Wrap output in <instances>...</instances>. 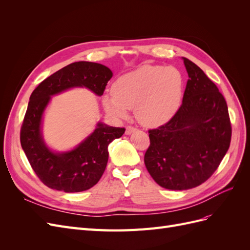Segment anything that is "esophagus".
<instances>
[{"label": "esophagus", "mask_w": 250, "mask_h": 250, "mask_svg": "<svg viewBox=\"0 0 250 250\" xmlns=\"http://www.w3.org/2000/svg\"><path fill=\"white\" fill-rule=\"evenodd\" d=\"M135 130H137V128H134V127H132V126H127V127H126V130H125V133H126L127 135H129V134L133 133Z\"/></svg>", "instance_id": "1"}]
</instances>
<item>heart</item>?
Here are the masks:
<instances>
[{
	"label": "heart",
	"instance_id": "b5f03b06",
	"mask_svg": "<svg viewBox=\"0 0 250 250\" xmlns=\"http://www.w3.org/2000/svg\"><path fill=\"white\" fill-rule=\"evenodd\" d=\"M184 85L183 74L175 67L143 64L113 82L112 92L103 95L102 104L115 119L127 118L134 107L141 124L158 127L179 109Z\"/></svg>",
	"mask_w": 250,
	"mask_h": 250
}]
</instances>
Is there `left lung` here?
Wrapping results in <instances>:
<instances>
[{
    "mask_svg": "<svg viewBox=\"0 0 250 250\" xmlns=\"http://www.w3.org/2000/svg\"><path fill=\"white\" fill-rule=\"evenodd\" d=\"M188 82L183 103L168 123L149 130L144 162L157 185L188 190L208 180L231 139L228 104L215 83L198 65L183 57Z\"/></svg>",
    "mask_w": 250,
    "mask_h": 250,
    "instance_id": "8db88e82",
    "label": "left lung"
}]
</instances>
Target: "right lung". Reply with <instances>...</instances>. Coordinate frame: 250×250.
Listing matches in <instances>:
<instances>
[{"label": "right lung", "mask_w": 250, "mask_h": 250, "mask_svg": "<svg viewBox=\"0 0 250 250\" xmlns=\"http://www.w3.org/2000/svg\"><path fill=\"white\" fill-rule=\"evenodd\" d=\"M111 77L112 72L103 64L74 62L41 82L30 96L21 128V145L36 175L53 190L76 193L94 187L106 168L108 145L122 137L125 129L98 122L78 146L56 152L48 147L42 132L43 112L52 96L74 87H85L102 96Z\"/></svg>", "instance_id": "obj_1"}]
</instances>
